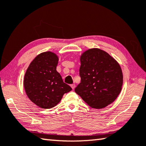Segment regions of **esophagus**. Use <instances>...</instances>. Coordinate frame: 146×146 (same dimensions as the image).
Listing matches in <instances>:
<instances>
[{
  "label": "esophagus",
  "instance_id": "1",
  "mask_svg": "<svg viewBox=\"0 0 146 146\" xmlns=\"http://www.w3.org/2000/svg\"><path fill=\"white\" fill-rule=\"evenodd\" d=\"M71 88H72V89H74V88H75V84H71Z\"/></svg>",
  "mask_w": 146,
  "mask_h": 146
}]
</instances>
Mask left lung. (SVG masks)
<instances>
[{
	"instance_id": "obj_1",
	"label": "left lung",
	"mask_w": 146,
	"mask_h": 146,
	"mask_svg": "<svg viewBox=\"0 0 146 146\" xmlns=\"http://www.w3.org/2000/svg\"><path fill=\"white\" fill-rule=\"evenodd\" d=\"M81 82L75 92L95 109H102L115 101L123 85L121 67L109 54L90 48L80 56Z\"/></svg>"
}]
</instances>
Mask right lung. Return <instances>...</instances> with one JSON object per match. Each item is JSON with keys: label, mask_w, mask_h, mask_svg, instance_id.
<instances>
[{"label": "right lung", "mask_w": 146, "mask_h": 146, "mask_svg": "<svg viewBox=\"0 0 146 146\" xmlns=\"http://www.w3.org/2000/svg\"><path fill=\"white\" fill-rule=\"evenodd\" d=\"M58 61L55 53L42 52L31 61L25 73L26 94L31 102L43 109L56 106L64 94L72 90L56 70Z\"/></svg>", "instance_id": "obj_1"}]
</instances>
